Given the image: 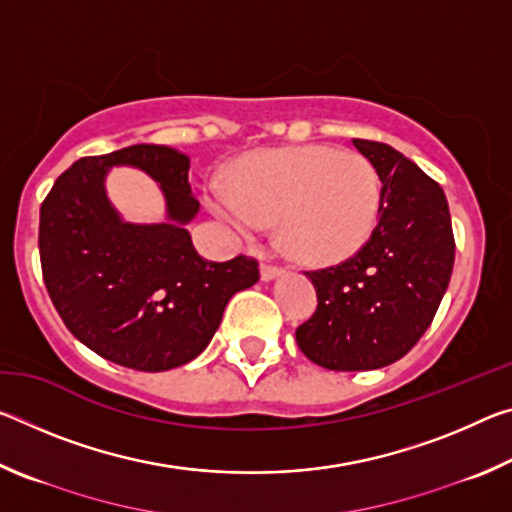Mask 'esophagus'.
Listing matches in <instances>:
<instances>
[{
    "mask_svg": "<svg viewBox=\"0 0 512 512\" xmlns=\"http://www.w3.org/2000/svg\"><path fill=\"white\" fill-rule=\"evenodd\" d=\"M259 273H262V280L264 282H271V280H275V277L277 275H280L282 273V268H277V266H273V264H262V266H259Z\"/></svg>",
    "mask_w": 512,
    "mask_h": 512,
    "instance_id": "34e87169",
    "label": "esophagus"
}]
</instances>
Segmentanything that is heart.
Here are the masks:
<instances>
[{
    "label": "heart",
    "mask_w": 512,
    "mask_h": 512,
    "mask_svg": "<svg viewBox=\"0 0 512 512\" xmlns=\"http://www.w3.org/2000/svg\"><path fill=\"white\" fill-rule=\"evenodd\" d=\"M205 203L244 237L280 219V239L291 257L332 266L370 241L381 210V178L359 151L327 144L262 149L232 162L228 187H207Z\"/></svg>",
    "instance_id": "1"
}]
</instances>
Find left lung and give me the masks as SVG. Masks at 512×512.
I'll list each match as a JSON object with an SVG mask.
<instances>
[{
	"instance_id": "left-lung-1",
	"label": "left lung",
	"mask_w": 512,
	"mask_h": 512,
	"mask_svg": "<svg viewBox=\"0 0 512 512\" xmlns=\"http://www.w3.org/2000/svg\"><path fill=\"white\" fill-rule=\"evenodd\" d=\"M381 178L377 228L357 255L309 271L318 307L296 329L298 348L327 370L391 366L427 332L454 268L445 192L393 146L352 140Z\"/></svg>"
}]
</instances>
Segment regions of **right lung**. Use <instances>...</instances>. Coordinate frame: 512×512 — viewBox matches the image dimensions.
<instances>
[{
    "instance_id": "add662e5",
    "label": "right lung",
    "mask_w": 512,
    "mask_h": 512,
    "mask_svg": "<svg viewBox=\"0 0 512 512\" xmlns=\"http://www.w3.org/2000/svg\"><path fill=\"white\" fill-rule=\"evenodd\" d=\"M112 166H135L161 185L162 224H131L109 203ZM201 205L189 158L171 146L135 144L74 162L40 207V262L49 298L69 332L119 366L162 372L196 359L221 325L228 300L259 280L239 255L207 262L187 223Z\"/></svg>"
}]
</instances>
